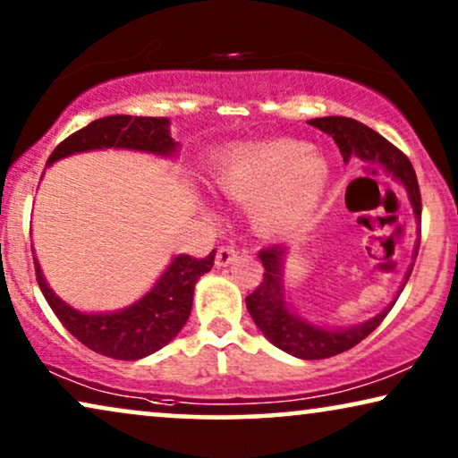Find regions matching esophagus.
Listing matches in <instances>:
<instances>
[{
    "label": "esophagus",
    "mask_w": 458,
    "mask_h": 458,
    "mask_svg": "<svg viewBox=\"0 0 458 458\" xmlns=\"http://www.w3.org/2000/svg\"><path fill=\"white\" fill-rule=\"evenodd\" d=\"M237 256L235 246H221L216 250V267H227Z\"/></svg>",
    "instance_id": "34e87169"
}]
</instances>
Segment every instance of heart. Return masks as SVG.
<instances>
[{
    "label": "heart",
    "mask_w": 458,
    "mask_h": 458,
    "mask_svg": "<svg viewBox=\"0 0 458 458\" xmlns=\"http://www.w3.org/2000/svg\"><path fill=\"white\" fill-rule=\"evenodd\" d=\"M329 165L309 143L268 140L242 143L216 160L215 185L235 202L252 204L256 229L281 233L315 208Z\"/></svg>",
    "instance_id": "heart-1"
}]
</instances>
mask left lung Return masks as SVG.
I'll use <instances>...</instances> for the list:
<instances>
[{"label":"left lung","instance_id":"left-lung-1","mask_svg":"<svg viewBox=\"0 0 458 458\" xmlns=\"http://www.w3.org/2000/svg\"><path fill=\"white\" fill-rule=\"evenodd\" d=\"M309 123L312 127L321 129L334 137V141L344 156V162H348L352 156H359L365 162H379V165H384L406 187L415 216L421 218V191H419L415 168H412L411 160L396 146H392L386 137L375 133L373 129L354 121V118L323 116L312 118ZM285 250L287 248L284 246H268L260 250L259 259L262 260L265 273H262L260 285L246 298L248 312L252 315L254 323L267 335V340L284 350V352L304 360H318L342 354L354 348L356 344H360L369 334H373L387 312L392 310L394 302L384 312H379L377 317H373L371 321L348 329H323L302 321L300 317L292 315L284 300L281 267H284ZM411 271L406 275V281L411 277Z\"/></svg>","mask_w":458,"mask_h":458}]
</instances>
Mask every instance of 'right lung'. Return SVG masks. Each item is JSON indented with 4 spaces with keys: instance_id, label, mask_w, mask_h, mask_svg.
Returning a JSON list of instances; mask_svg holds the SVG:
<instances>
[{
    "instance_id": "add662e5",
    "label": "right lung",
    "mask_w": 458,
    "mask_h": 458,
    "mask_svg": "<svg viewBox=\"0 0 458 458\" xmlns=\"http://www.w3.org/2000/svg\"><path fill=\"white\" fill-rule=\"evenodd\" d=\"M124 148L168 156L177 149V141L168 133L165 116H104L74 131L58 143L47 165L64 156L87 149ZM215 250L206 259L181 254L162 273L152 290L129 309L106 315H85L55 296L43 279L35 260V275L43 296L52 306L60 323L93 352L116 360H137L165 348L183 329L191 312L196 281L215 265Z\"/></svg>"
}]
</instances>
